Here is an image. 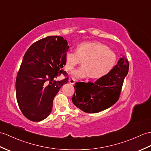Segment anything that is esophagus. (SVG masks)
Instances as JSON below:
<instances>
[{"label":"esophagus","mask_w":151,"mask_h":151,"mask_svg":"<svg viewBox=\"0 0 151 151\" xmlns=\"http://www.w3.org/2000/svg\"><path fill=\"white\" fill-rule=\"evenodd\" d=\"M69 83H70L72 84V85H74L75 83L76 80L74 79L73 78H70V79L69 80Z\"/></svg>","instance_id":"esophagus-1"}]
</instances>
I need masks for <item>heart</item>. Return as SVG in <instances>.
<instances>
[{
	"mask_svg": "<svg viewBox=\"0 0 151 151\" xmlns=\"http://www.w3.org/2000/svg\"><path fill=\"white\" fill-rule=\"evenodd\" d=\"M117 60L116 54L107 45L99 42H84L77 45L76 51L65 52V68L71 71L83 60V64L74 70L71 75L76 78L91 76L97 79L108 75L115 67Z\"/></svg>",
	"mask_w": 151,
	"mask_h": 151,
	"instance_id": "b5f03b06",
	"label": "heart"
}]
</instances>
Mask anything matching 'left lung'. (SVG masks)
Wrapping results in <instances>:
<instances>
[{
    "instance_id": "obj_1",
    "label": "left lung",
    "mask_w": 151,
    "mask_h": 151,
    "mask_svg": "<svg viewBox=\"0 0 151 151\" xmlns=\"http://www.w3.org/2000/svg\"><path fill=\"white\" fill-rule=\"evenodd\" d=\"M129 67V61L123 56L108 75L94 83H76L73 103L87 113H99L110 107L119 99Z\"/></svg>"
}]
</instances>
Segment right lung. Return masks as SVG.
<instances>
[{
    "instance_id": "add662e5",
    "label": "right lung",
    "mask_w": 151,
    "mask_h": 151,
    "mask_svg": "<svg viewBox=\"0 0 151 151\" xmlns=\"http://www.w3.org/2000/svg\"><path fill=\"white\" fill-rule=\"evenodd\" d=\"M69 46L63 37L49 36L33 43L26 52L16 78L17 103L28 120L40 122L46 118L56 94L68 82L62 69ZM62 74L60 81L54 80Z\"/></svg>"
}]
</instances>
